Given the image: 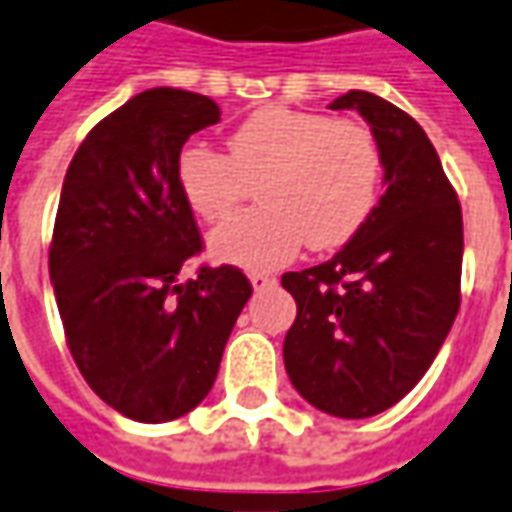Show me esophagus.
<instances>
[{
  "label": "esophagus",
  "mask_w": 512,
  "mask_h": 512,
  "mask_svg": "<svg viewBox=\"0 0 512 512\" xmlns=\"http://www.w3.org/2000/svg\"><path fill=\"white\" fill-rule=\"evenodd\" d=\"M250 284H253V290H267V287H273V284H276V276H267V273H250Z\"/></svg>",
  "instance_id": "esophagus-1"
}]
</instances>
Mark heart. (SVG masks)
Instances as JSON below:
<instances>
[{
    "label": "heart",
    "mask_w": 512,
    "mask_h": 512,
    "mask_svg": "<svg viewBox=\"0 0 512 512\" xmlns=\"http://www.w3.org/2000/svg\"><path fill=\"white\" fill-rule=\"evenodd\" d=\"M259 183L262 208L211 236V253L242 270H273L298 248L335 250L369 222L383 188V154L360 120L267 106L228 137V154L188 143L177 185L191 214L222 222Z\"/></svg>",
    "instance_id": "obj_1"
}]
</instances>
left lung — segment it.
<instances>
[{
    "label": "left lung",
    "instance_id": "8db88e82",
    "mask_svg": "<svg viewBox=\"0 0 512 512\" xmlns=\"http://www.w3.org/2000/svg\"><path fill=\"white\" fill-rule=\"evenodd\" d=\"M383 154L386 194L329 262L284 273L298 315L284 338L290 383L344 420L400 403L428 372L459 312L462 208L417 120L380 95L349 89Z\"/></svg>",
    "mask_w": 512,
    "mask_h": 512
}]
</instances>
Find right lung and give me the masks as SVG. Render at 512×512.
<instances>
[{"instance_id": "right-lung-1", "label": "right lung", "mask_w": 512, "mask_h": 512, "mask_svg": "<svg viewBox=\"0 0 512 512\" xmlns=\"http://www.w3.org/2000/svg\"><path fill=\"white\" fill-rule=\"evenodd\" d=\"M216 120L205 95L146 89L84 137L61 188L50 281L67 346L89 389L137 423L200 406L253 293L231 264L180 281L202 239L177 160Z\"/></svg>"}]
</instances>
